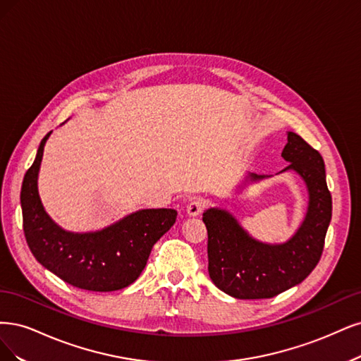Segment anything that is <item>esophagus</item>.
Returning <instances> with one entry per match:
<instances>
[{
	"label": "esophagus",
	"mask_w": 361,
	"mask_h": 361,
	"mask_svg": "<svg viewBox=\"0 0 361 361\" xmlns=\"http://www.w3.org/2000/svg\"><path fill=\"white\" fill-rule=\"evenodd\" d=\"M204 207H205V201L202 200V197H193V200L188 204V214L189 216L201 214Z\"/></svg>",
	"instance_id": "obj_1"
}]
</instances>
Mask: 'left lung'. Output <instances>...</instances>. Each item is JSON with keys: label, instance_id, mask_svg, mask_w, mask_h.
<instances>
[{"label": "left lung", "instance_id": "1", "mask_svg": "<svg viewBox=\"0 0 361 361\" xmlns=\"http://www.w3.org/2000/svg\"><path fill=\"white\" fill-rule=\"evenodd\" d=\"M288 166L303 178L309 205L303 224L282 244L255 240L238 220L222 208H208L202 220L208 232V273L225 294L240 300L271 298L301 283L321 259L331 220V195L322 156L303 137L288 132L282 151ZM265 176L249 173L246 181Z\"/></svg>", "mask_w": 361, "mask_h": 361}]
</instances>
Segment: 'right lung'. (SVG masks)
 Segmentation results:
<instances>
[{
    "label": "right lung",
    "mask_w": 361,
    "mask_h": 361,
    "mask_svg": "<svg viewBox=\"0 0 361 361\" xmlns=\"http://www.w3.org/2000/svg\"><path fill=\"white\" fill-rule=\"evenodd\" d=\"M46 135L20 189L22 220L31 253L44 269L66 283L96 293L133 283L145 269L156 241L176 224L172 208H147L94 232H71L44 212L37 178Z\"/></svg>",
    "instance_id": "add662e5"
}]
</instances>
